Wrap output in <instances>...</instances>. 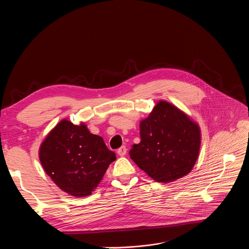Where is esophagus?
Segmentation results:
<instances>
[{"label": "esophagus", "instance_id": "1", "mask_svg": "<svg viewBox=\"0 0 249 249\" xmlns=\"http://www.w3.org/2000/svg\"><path fill=\"white\" fill-rule=\"evenodd\" d=\"M126 153H127V149H126V147H125V146H122L121 148H119V149L117 150V154H118L120 157L125 156V155H126Z\"/></svg>", "mask_w": 249, "mask_h": 249}]
</instances>
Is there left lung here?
I'll return each instance as SVG.
<instances>
[{
  "label": "left lung",
  "instance_id": "left-lung-1",
  "mask_svg": "<svg viewBox=\"0 0 249 249\" xmlns=\"http://www.w3.org/2000/svg\"><path fill=\"white\" fill-rule=\"evenodd\" d=\"M141 142L129 152L131 160L158 182H171L190 172L200 149L196 123L172 104L160 101L140 124Z\"/></svg>",
  "mask_w": 249,
  "mask_h": 249
}]
</instances>
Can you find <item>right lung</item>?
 Listing matches in <instances>:
<instances>
[{"label": "right lung", "mask_w": 249, "mask_h": 249, "mask_svg": "<svg viewBox=\"0 0 249 249\" xmlns=\"http://www.w3.org/2000/svg\"><path fill=\"white\" fill-rule=\"evenodd\" d=\"M39 159L60 189L84 197L95 189L116 156L85 124L78 126L63 120L44 140Z\"/></svg>", "instance_id": "add662e5"}]
</instances>
